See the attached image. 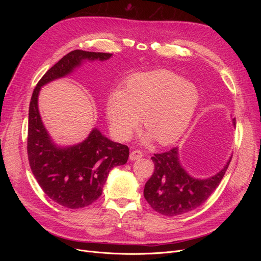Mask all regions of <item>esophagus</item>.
Returning <instances> with one entry per match:
<instances>
[{"label":"esophagus","mask_w":261,"mask_h":261,"mask_svg":"<svg viewBox=\"0 0 261 261\" xmlns=\"http://www.w3.org/2000/svg\"><path fill=\"white\" fill-rule=\"evenodd\" d=\"M142 156H143V153L141 151H139V150H133V151L129 155V159L131 161H135V160L141 159Z\"/></svg>","instance_id":"34e87169"}]
</instances>
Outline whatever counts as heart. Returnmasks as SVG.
I'll return each instance as SVG.
<instances>
[{
  "mask_svg": "<svg viewBox=\"0 0 261 261\" xmlns=\"http://www.w3.org/2000/svg\"><path fill=\"white\" fill-rule=\"evenodd\" d=\"M199 103L197 88L172 72L161 70L135 75L123 91L107 100L110 130L118 141H127L143 127L162 145L171 144L184 133Z\"/></svg>",
  "mask_w": 261,
  "mask_h": 261,
  "instance_id": "1",
  "label": "heart"
}]
</instances>
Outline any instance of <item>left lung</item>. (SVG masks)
Returning <instances> with one entry per match:
<instances>
[{
	"instance_id": "left-lung-1",
	"label": "left lung",
	"mask_w": 261,
	"mask_h": 261,
	"mask_svg": "<svg viewBox=\"0 0 261 261\" xmlns=\"http://www.w3.org/2000/svg\"><path fill=\"white\" fill-rule=\"evenodd\" d=\"M151 160L154 172L145 184L144 197L155 212L173 217L196 210L211 197L223 179L231 158L223 169L207 179H195L183 169L177 147L155 153Z\"/></svg>"
}]
</instances>
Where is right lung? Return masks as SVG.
Returning <instances> with one entry per match:
<instances>
[{
	"mask_svg": "<svg viewBox=\"0 0 261 261\" xmlns=\"http://www.w3.org/2000/svg\"><path fill=\"white\" fill-rule=\"evenodd\" d=\"M111 56L109 53L72 50L49 68L33 92L27 133L30 166L45 195L66 208H82L97 200L110 170L127 163L129 148L108 140L96 128L82 143L58 147L41 120L38 95L41 87L70 74L82 60L103 61Z\"/></svg>",
	"mask_w": 261,
	"mask_h": 261,
	"instance_id": "obj_1",
	"label": "right lung"
}]
</instances>
